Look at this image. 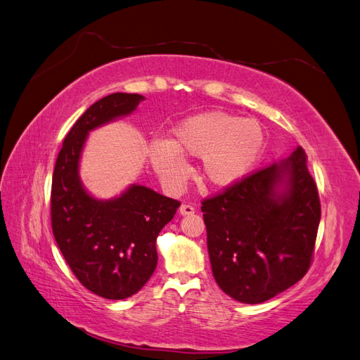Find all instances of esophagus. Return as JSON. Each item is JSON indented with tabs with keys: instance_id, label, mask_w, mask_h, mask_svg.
Here are the masks:
<instances>
[{
	"instance_id": "1",
	"label": "esophagus",
	"mask_w": 360,
	"mask_h": 360,
	"mask_svg": "<svg viewBox=\"0 0 360 360\" xmlns=\"http://www.w3.org/2000/svg\"><path fill=\"white\" fill-rule=\"evenodd\" d=\"M194 211H196V210H194V207L190 203H182L181 208H179V212L182 215H191V214H194Z\"/></svg>"
}]
</instances>
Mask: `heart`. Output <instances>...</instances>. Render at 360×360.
<instances>
[{
	"label": "heart",
	"mask_w": 360,
	"mask_h": 360,
	"mask_svg": "<svg viewBox=\"0 0 360 360\" xmlns=\"http://www.w3.org/2000/svg\"><path fill=\"white\" fill-rule=\"evenodd\" d=\"M264 148L265 131L258 120L208 111L179 122L167 143H152L149 158L169 187H179L188 174L181 155L202 157L203 178L215 187H229L255 169Z\"/></svg>",
	"instance_id": "heart-1"
}]
</instances>
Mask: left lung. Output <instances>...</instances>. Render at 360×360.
I'll return each instance as SVG.
<instances>
[{
	"label": "left lung",
	"instance_id": "1",
	"mask_svg": "<svg viewBox=\"0 0 360 360\" xmlns=\"http://www.w3.org/2000/svg\"><path fill=\"white\" fill-rule=\"evenodd\" d=\"M200 210L214 279L232 299L266 302L309 270L321 205L303 148L203 199Z\"/></svg>",
	"mask_w": 360,
	"mask_h": 360
}]
</instances>
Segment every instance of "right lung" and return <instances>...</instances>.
I'll list each match as a JSON object with an SVG mask.
<instances>
[{"label":"right lung","mask_w":360,"mask_h":360,"mask_svg":"<svg viewBox=\"0 0 360 360\" xmlns=\"http://www.w3.org/2000/svg\"><path fill=\"white\" fill-rule=\"evenodd\" d=\"M139 94H112L96 101L70 128L56 161L51 187V226L60 252L86 288L108 300L139 292L157 266V237L181 202L145 186L122 196L96 200L78 176L87 132L129 115Z\"/></svg>","instance_id":"add662e5"}]
</instances>
